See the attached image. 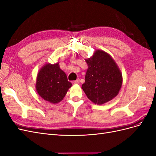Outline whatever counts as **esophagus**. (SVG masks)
<instances>
[{
    "label": "esophagus",
    "instance_id": "esophagus-1",
    "mask_svg": "<svg viewBox=\"0 0 156 156\" xmlns=\"http://www.w3.org/2000/svg\"><path fill=\"white\" fill-rule=\"evenodd\" d=\"M73 83L74 84H79V79H77V80H75V81H74Z\"/></svg>",
    "mask_w": 156,
    "mask_h": 156
}]
</instances>
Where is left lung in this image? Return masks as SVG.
Masks as SVG:
<instances>
[{"label": "left lung", "mask_w": 156, "mask_h": 156, "mask_svg": "<svg viewBox=\"0 0 156 156\" xmlns=\"http://www.w3.org/2000/svg\"><path fill=\"white\" fill-rule=\"evenodd\" d=\"M85 82L82 88L90 100L101 105L112 100L119 92L122 77L115 60L105 51L98 50L90 58Z\"/></svg>", "instance_id": "obj_1"}]
</instances>
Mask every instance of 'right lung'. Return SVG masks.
Segmentation results:
<instances>
[{
  "label": "right lung",
  "mask_w": 156,
  "mask_h": 156,
  "mask_svg": "<svg viewBox=\"0 0 156 156\" xmlns=\"http://www.w3.org/2000/svg\"><path fill=\"white\" fill-rule=\"evenodd\" d=\"M72 84L60 69L58 63L47 64L37 73L36 90L39 95L51 103H57L64 98Z\"/></svg>",
  "instance_id": "obj_1"
}]
</instances>
